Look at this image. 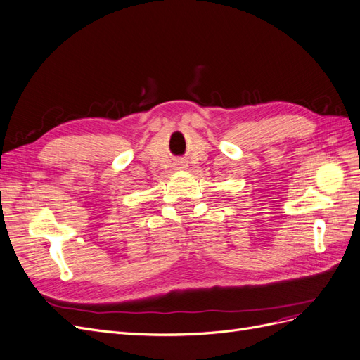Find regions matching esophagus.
I'll return each instance as SVG.
<instances>
[{
	"instance_id": "34e87169",
	"label": "esophagus",
	"mask_w": 360,
	"mask_h": 360,
	"mask_svg": "<svg viewBox=\"0 0 360 360\" xmlns=\"http://www.w3.org/2000/svg\"><path fill=\"white\" fill-rule=\"evenodd\" d=\"M177 165H179L177 168H184V167H186V165H184V162H179V163H177Z\"/></svg>"
}]
</instances>
